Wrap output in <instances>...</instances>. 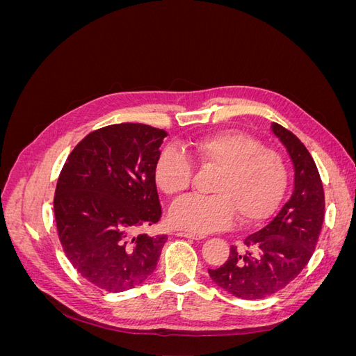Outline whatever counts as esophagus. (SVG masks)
Returning <instances> with one entry per match:
<instances>
[{"mask_svg":"<svg viewBox=\"0 0 356 356\" xmlns=\"http://www.w3.org/2000/svg\"><path fill=\"white\" fill-rule=\"evenodd\" d=\"M177 236H179V238H187V239H195V241H200V239H204V236L202 234H196V233H190V232H178Z\"/></svg>","mask_w":356,"mask_h":356,"instance_id":"1","label":"esophagus"}]
</instances>
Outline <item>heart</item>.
Here are the masks:
<instances>
[{
    "label": "heart",
    "instance_id": "obj_1",
    "mask_svg": "<svg viewBox=\"0 0 356 356\" xmlns=\"http://www.w3.org/2000/svg\"><path fill=\"white\" fill-rule=\"evenodd\" d=\"M187 152L202 166L218 168L213 196H190L170 209V222L193 233L225 229L239 215L242 222L260 221L281 202L288 172L282 156L238 131L204 135L187 143ZM154 177L166 196L178 197L190 188L193 165L174 147L161 149Z\"/></svg>",
    "mask_w": 356,
    "mask_h": 356
}]
</instances>
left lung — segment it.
<instances>
[{"instance_id": "8db88e82", "label": "left lung", "mask_w": 356, "mask_h": 356, "mask_svg": "<svg viewBox=\"0 0 356 356\" xmlns=\"http://www.w3.org/2000/svg\"><path fill=\"white\" fill-rule=\"evenodd\" d=\"M272 131L294 165L293 195L266 227L242 246H230L229 260L208 270L220 288L243 300L268 297L294 281L314 254L324 222V187L314 159L288 129L272 123Z\"/></svg>"}]
</instances>
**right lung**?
<instances>
[{"label": "right lung", "instance_id": "right-lung-1", "mask_svg": "<svg viewBox=\"0 0 356 356\" xmlns=\"http://www.w3.org/2000/svg\"><path fill=\"white\" fill-rule=\"evenodd\" d=\"M166 136L143 123L105 126L84 136L60 170L53 208L63 252L108 293L147 281L168 241L143 232L161 217L154 168Z\"/></svg>", "mask_w": 356, "mask_h": 356}]
</instances>
